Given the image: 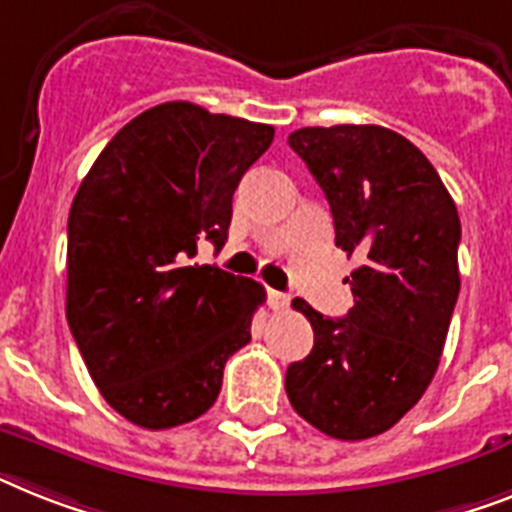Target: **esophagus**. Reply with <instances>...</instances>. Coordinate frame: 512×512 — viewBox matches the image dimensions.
<instances>
[{
  "label": "esophagus",
  "instance_id": "34e87169",
  "mask_svg": "<svg viewBox=\"0 0 512 512\" xmlns=\"http://www.w3.org/2000/svg\"><path fill=\"white\" fill-rule=\"evenodd\" d=\"M290 306V295L280 293V290H269V308L274 311H285Z\"/></svg>",
  "mask_w": 512,
  "mask_h": 512
}]
</instances>
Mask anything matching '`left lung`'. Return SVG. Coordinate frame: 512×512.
Segmentation results:
<instances>
[{
    "mask_svg": "<svg viewBox=\"0 0 512 512\" xmlns=\"http://www.w3.org/2000/svg\"><path fill=\"white\" fill-rule=\"evenodd\" d=\"M287 143L322 185L337 248L361 259L348 316L293 301L314 348L287 366V398L329 437H377L421 400L439 366L460 293L458 209L432 162L395 130L301 128Z\"/></svg>",
    "mask_w": 512,
    "mask_h": 512,
    "instance_id": "1",
    "label": "left lung"
}]
</instances>
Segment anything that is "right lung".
I'll use <instances>...</instances> for the list:
<instances>
[{"instance_id": "right-lung-1", "label": "right lung", "mask_w": 512, "mask_h": 512, "mask_svg": "<svg viewBox=\"0 0 512 512\" xmlns=\"http://www.w3.org/2000/svg\"><path fill=\"white\" fill-rule=\"evenodd\" d=\"M272 125L167 101L130 120L83 177L67 219V324L114 411L143 429L206 413L251 342L264 287L211 264L240 177Z\"/></svg>"}]
</instances>
